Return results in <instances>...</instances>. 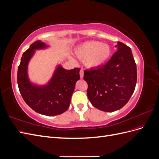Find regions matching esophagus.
<instances>
[{
	"mask_svg": "<svg viewBox=\"0 0 159 159\" xmlns=\"http://www.w3.org/2000/svg\"><path fill=\"white\" fill-rule=\"evenodd\" d=\"M84 70H80V78H84Z\"/></svg>",
	"mask_w": 159,
	"mask_h": 159,
	"instance_id": "obj_1",
	"label": "esophagus"
}]
</instances>
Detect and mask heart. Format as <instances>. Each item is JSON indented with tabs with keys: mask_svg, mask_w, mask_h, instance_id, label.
<instances>
[{
	"mask_svg": "<svg viewBox=\"0 0 159 159\" xmlns=\"http://www.w3.org/2000/svg\"><path fill=\"white\" fill-rule=\"evenodd\" d=\"M76 56L85 60V66L90 68H96L102 66L111 54L110 46L105 43L88 41L79 46L75 50Z\"/></svg>",
	"mask_w": 159,
	"mask_h": 159,
	"instance_id": "heart-1",
	"label": "heart"
}]
</instances>
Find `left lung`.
I'll return each instance as SVG.
<instances>
[{"label":"left lung","instance_id":"1","mask_svg":"<svg viewBox=\"0 0 159 159\" xmlns=\"http://www.w3.org/2000/svg\"><path fill=\"white\" fill-rule=\"evenodd\" d=\"M117 51L106 64L84 71L87 95L97 109L113 112L121 109L131 98L137 83V66L131 50L118 42Z\"/></svg>","mask_w":159,"mask_h":159}]
</instances>
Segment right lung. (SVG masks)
<instances>
[{
	"label": "right lung",
	"mask_w": 159,
	"mask_h": 159,
	"mask_svg": "<svg viewBox=\"0 0 159 159\" xmlns=\"http://www.w3.org/2000/svg\"><path fill=\"white\" fill-rule=\"evenodd\" d=\"M48 46L38 40L24 52L18 68L17 82L22 97L28 106L40 114L54 116L63 113L69 108L75 83L80 78V69L66 70L58 65L48 84L43 85L32 84L28 76V63L35 50Z\"/></svg>",
	"instance_id": "add662e5"
}]
</instances>
